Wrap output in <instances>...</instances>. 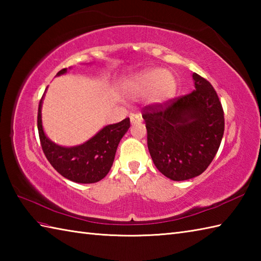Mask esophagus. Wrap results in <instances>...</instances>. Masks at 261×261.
I'll return each instance as SVG.
<instances>
[{"instance_id": "1", "label": "esophagus", "mask_w": 261, "mask_h": 261, "mask_svg": "<svg viewBox=\"0 0 261 261\" xmlns=\"http://www.w3.org/2000/svg\"><path fill=\"white\" fill-rule=\"evenodd\" d=\"M141 115L140 114H131L130 115V121L131 123H139L141 122Z\"/></svg>"}]
</instances>
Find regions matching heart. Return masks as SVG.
I'll list each match as a JSON object with an SVG mask.
<instances>
[{"label": "heart", "mask_w": 261, "mask_h": 261, "mask_svg": "<svg viewBox=\"0 0 261 261\" xmlns=\"http://www.w3.org/2000/svg\"><path fill=\"white\" fill-rule=\"evenodd\" d=\"M136 95H152L154 101L163 102L174 95L176 82L174 76L162 68L149 69L138 75L131 83Z\"/></svg>", "instance_id": "b5f03b06"}]
</instances>
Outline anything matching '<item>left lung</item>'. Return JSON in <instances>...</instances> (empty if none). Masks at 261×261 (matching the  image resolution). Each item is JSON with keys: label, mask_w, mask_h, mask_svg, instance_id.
<instances>
[{"label": "left lung", "mask_w": 261, "mask_h": 261, "mask_svg": "<svg viewBox=\"0 0 261 261\" xmlns=\"http://www.w3.org/2000/svg\"><path fill=\"white\" fill-rule=\"evenodd\" d=\"M195 91L142 109L148 149L157 169L173 180L201 175L224 134L222 104L211 83L193 74Z\"/></svg>", "instance_id": "8db88e82"}]
</instances>
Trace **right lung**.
Here are the masks:
<instances>
[{
	"instance_id": "1",
	"label": "right lung",
	"mask_w": 261,
	"mask_h": 261,
	"mask_svg": "<svg viewBox=\"0 0 261 261\" xmlns=\"http://www.w3.org/2000/svg\"><path fill=\"white\" fill-rule=\"evenodd\" d=\"M66 68L59 70L57 75L66 73ZM41 103L42 98L39 102L37 123L40 145L48 162L60 175L71 181L92 184L103 179L112 167L120 140L130 127V119L107 125L81 146L66 148L51 142L43 132Z\"/></svg>"
}]
</instances>
